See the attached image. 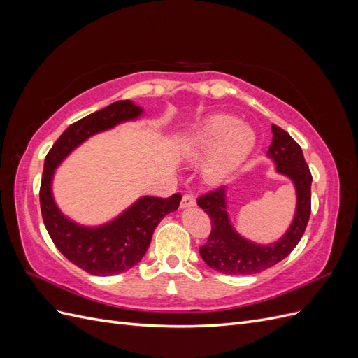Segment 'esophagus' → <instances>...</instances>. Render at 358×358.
<instances>
[{
  "label": "esophagus",
  "instance_id": "esophagus-1",
  "mask_svg": "<svg viewBox=\"0 0 358 358\" xmlns=\"http://www.w3.org/2000/svg\"><path fill=\"white\" fill-rule=\"evenodd\" d=\"M194 206H196V199H194L191 194H185V196L182 197L180 208L182 209H189V208H194Z\"/></svg>",
  "mask_w": 358,
  "mask_h": 358
}]
</instances>
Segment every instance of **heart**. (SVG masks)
I'll list each match as a JSON object with an SVG mask.
<instances>
[{
    "label": "heart",
    "mask_w": 358,
    "mask_h": 358,
    "mask_svg": "<svg viewBox=\"0 0 358 358\" xmlns=\"http://www.w3.org/2000/svg\"><path fill=\"white\" fill-rule=\"evenodd\" d=\"M257 143L254 129L237 122L230 115L216 113L201 121L182 145V154L189 162H200L203 176L212 185H221L242 167Z\"/></svg>",
    "instance_id": "1"
}]
</instances>
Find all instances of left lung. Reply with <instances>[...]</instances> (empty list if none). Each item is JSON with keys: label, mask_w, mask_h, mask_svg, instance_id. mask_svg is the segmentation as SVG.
I'll list each match as a JSON object with an SVG mask.
<instances>
[{"label": "left lung", "mask_w": 358, "mask_h": 358, "mask_svg": "<svg viewBox=\"0 0 358 358\" xmlns=\"http://www.w3.org/2000/svg\"><path fill=\"white\" fill-rule=\"evenodd\" d=\"M272 145L267 158L273 162L278 175L291 180L296 191V210L285 233L278 241L258 243L242 236L229 213V187L199 199L197 204L209 215L212 233L200 248L203 262L225 275H255L282 262L297 246L310 215L312 176L301 148L282 128L272 125Z\"/></svg>", "instance_id": "1"}]
</instances>
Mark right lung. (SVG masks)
Listing matches in <instances>:
<instances>
[{
  "mask_svg": "<svg viewBox=\"0 0 358 358\" xmlns=\"http://www.w3.org/2000/svg\"><path fill=\"white\" fill-rule=\"evenodd\" d=\"M145 110L131 100H119L70 125L52 146L45 159L40 206L43 221L59 252L73 264L95 276L127 272L146 254L150 239L166 215L178 210L180 194L169 199L138 197L115 218L99 225L76 222L64 213L53 196L57 169L91 137L125 122H134Z\"/></svg>",
  "mask_w": 358,
  "mask_h": 358,
  "instance_id": "1",
  "label": "right lung"
}]
</instances>
